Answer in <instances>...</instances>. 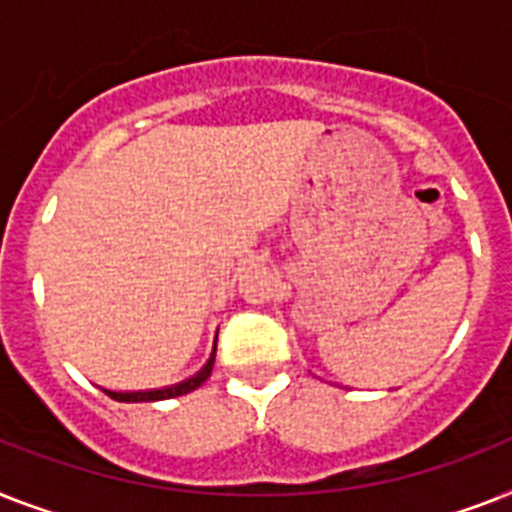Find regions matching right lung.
<instances>
[{
	"mask_svg": "<svg viewBox=\"0 0 512 512\" xmlns=\"http://www.w3.org/2000/svg\"><path fill=\"white\" fill-rule=\"evenodd\" d=\"M214 356H217V342H214V353H211V358L206 361L204 369L198 371V374H193L190 379H185V382L172 384V387H162V390H138V392H114V390H104V392H107L112 400H117V403H154V400H170V398H177V395H188V392L201 387V384L211 377Z\"/></svg>",
	"mask_w": 512,
	"mask_h": 512,
	"instance_id": "1",
	"label": "right lung"
}]
</instances>
